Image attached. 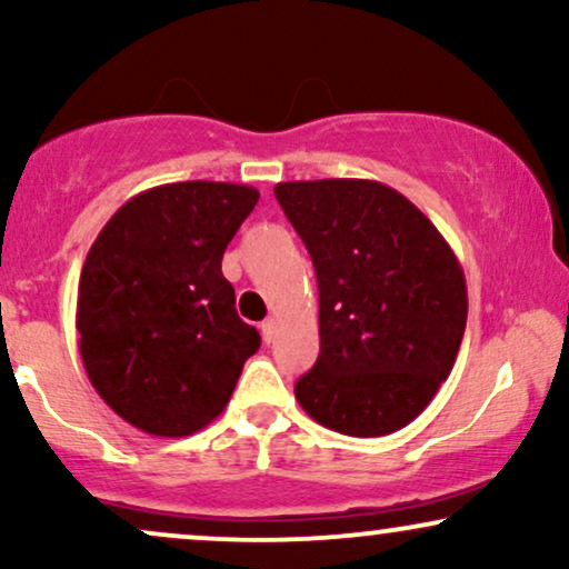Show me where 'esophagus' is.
I'll list each match as a JSON object with an SVG mask.
<instances>
[{
  "label": "esophagus",
  "instance_id": "1",
  "mask_svg": "<svg viewBox=\"0 0 569 569\" xmlns=\"http://www.w3.org/2000/svg\"><path fill=\"white\" fill-rule=\"evenodd\" d=\"M276 329H278V326H276V321H272V318H270V321L262 323V339H264L267 345H270L272 339H276Z\"/></svg>",
  "mask_w": 569,
  "mask_h": 569
}]
</instances>
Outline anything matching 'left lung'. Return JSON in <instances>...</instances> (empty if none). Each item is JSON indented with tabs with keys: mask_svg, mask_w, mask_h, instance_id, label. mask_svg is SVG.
Returning a JSON list of instances; mask_svg holds the SVG:
<instances>
[{
	"mask_svg": "<svg viewBox=\"0 0 569 569\" xmlns=\"http://www.w3.org/2000/svg\"><path fill=\"white\" fill-rule=\"evenodd\" d=\"M318 278L321 352L293 385L323 428L371 439L433 401L468 318L462 267L401 192L369 179L276 184Z\"/></svg>",
	"mask_w": 569,
	"mask_h": 569,
	"instance_id": "1",
	"label": "left lung"
}]
</instances>
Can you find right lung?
Returning a JSON list of instances; mask_svg holds the SVG:
<instances>
[{"mask_svg": "<svg viewBox=\"0 0 569 569\" xmlns=\"http://www.w3.org/2000/svg\"><path fill=\"white\" fill-rule=\"evenodd\" d=\"M259 192L176 181L130 198L98 232L77 293L96 393L152 436H192L230 401L262 337L240 321L221 257Z\"/></svg>", "mask_w": 569, "mask_h": 569, "instance_id": "obj_1", "label": "right lung"}]
</instances>
